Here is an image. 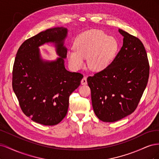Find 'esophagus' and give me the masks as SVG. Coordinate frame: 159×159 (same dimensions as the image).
<instances>
[{
  "instance_id": "34e87169",
  "label": "esophagus",
  "mask_w": 159,
  "mask_h": 159,
  "mask_svg": "<svg viewBox=\"0 0 159 159\" xmlns=\"http://www.w3.org/2000/svg\"><path fill=\"white\" fill-rule=\"evenodd\" d=\"M81 84H82V85H86V84H88V82H87V78H86L85 76H84V78H82V80H81Z\"/></svg>"
}]
</instances>
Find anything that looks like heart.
Returning a JSON list of instances; mask_svg holds the SVG:
<instances>
[{
  "mask_svg": "<svg viewBox=\"0 0 159 159\" xmlns=\"http://www.w3.org/2000/svg\"><path fill=\"white\" fill-rule=\"evenodd\" d=\"M74 49L67 52V58L74 70H80L88 65L93 71H99L107 68L116 56L119 43L116 38L108 36L100 30H89L81 33L74 40Z\"/></svg>",
  "mask_w": 159,
  "mask_h": 159,
  "instance_id": "heart-1",
  "label": "heart"
}]
</instances>
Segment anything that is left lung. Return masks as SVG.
Wrapping results in <instances>:
<instances>
[{
	"label": "left lung",
	"mask_w": 159,
	"mask_h": 159,
	"mask_svg": "<svg viewBox=\"0 0 159 159\" xmlns=\"http://www.w3.org/2000/svg\"><path fill=\"white\" fill-rule=\"evenodd\" d=\"M123 46L105 70L88 78L96 116L103 122L119 121L134 111L148 80L149 63L138 38L119 29Z\"/></svg>",
	"instance_id": "8db88e82"
}]
</instances>
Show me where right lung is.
Segmentation results:
<instances>
[{"label":"right lung","instance_id":"1","mask_svg":"<svg viewBox=\"0 0 159 159\" xmlns=\"http://www.w3.org/2000/svg\"><path fill=\"white\" fill-rule=\"evenodd\" d=\"M66 28H50L24 42L16 53L12 70V89L19 105L28 117L44 125H55L68 112L69 98L84 75L64 67L67 49L64 41ZM54 42L61 57L43 62L38 47Z\"/></svg>","mask_w":159,"mask_h":159}]
</instances>
